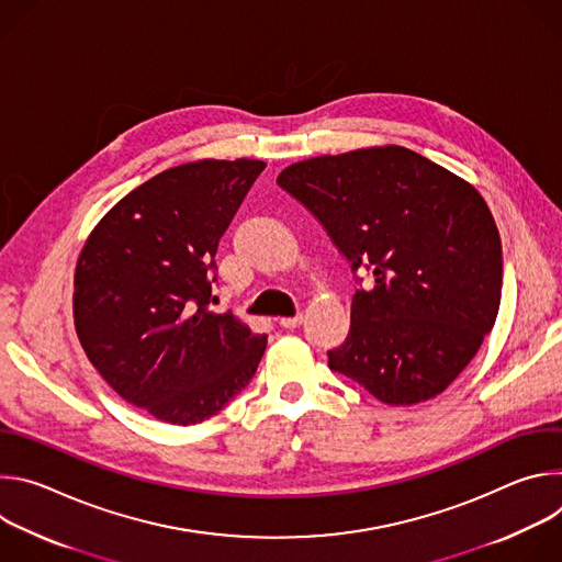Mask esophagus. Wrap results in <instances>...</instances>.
I'll return each mask as SVG.
<instances>
[{"instance_id":"34e87169","label":"esophagus","mask_w":562,"mask_h":562,"mask_svg":"<svg viewBox=\"0 0 562 562\" xmlns=\"http://www.w3.org/2000/svg\"><path fill=\"white\" fill-rule=\"evenodd\" d=\"M278 325L284 329H295L302 325V315H291V317H280Z\"/></svg>"}]
</instances>
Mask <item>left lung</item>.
<instances>
[{
  "label": "left lung",
  "mask_w": 562,
  "mask_h": 562,
  "mask_svg": "<svg viewBox=\"0 0 562 562\" xmlns=\"http://www.w3.org/2000/svg\"><path fill=\"white\" fill-rule=\"evenodd\" d=\"M278 184L325 224L353 271L373 269L329 367L391 407L442 393L501 306V235L485 198L395 144L302 159Z\"/></svg>",
  "instance_id": "obj_1"
}]
</instances>
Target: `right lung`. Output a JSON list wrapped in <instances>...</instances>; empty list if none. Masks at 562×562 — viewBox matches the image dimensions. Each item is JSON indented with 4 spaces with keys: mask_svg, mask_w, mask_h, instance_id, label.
I'll return each mask as SVG.
<instances>
[{
    "mask_svg": "<svg viewBox=\"0 0 562 562\" xmlns=\"http://www.w3.org/2000/svg\"><path fill=\"white\" fill-rule=\"evenodd\" d=\"M267 165L198 159L124 195L91 231L72 280L75 331L126 403L187 427L249 384L267 336L209 308L220 237Z\"/></svg>",
    "mask_w": 562,
    "mask_h": 562,
    "instance_id": "obj_1",
    "label": "right lung"
}]
</instances>
